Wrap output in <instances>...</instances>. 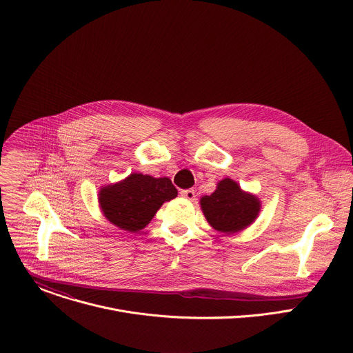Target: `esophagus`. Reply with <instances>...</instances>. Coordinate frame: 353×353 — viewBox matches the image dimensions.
Returning <instances> with one entry per match:
<instances>
[{
	"mask_svg": "<svg viewBox=\"0 0 353 353\" xmlns=\"http://www.w3.org/2000/svg\"><path fill=\"white\" fill-rule=\"evenodd\" d=\"M181 196H184L185 199L188 201H192L195 198V191L192 188H188V190H181Z\"/></svg>",
	"mask_w": 353,
	"mask_h": 353,
	"instance_id": "1",
	"label": "esophagus"
}]
</instances>
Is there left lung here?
<instances>
[{"label":"left lung","mask_w":353,"mask_h":353,"mask_svg":"<svg viewBox=\"0 0 353 353\" xmlns=\"http://www.w3.org/2000/svg\"><path fill=\"white\" fill-rule=\"evenodd\" d=\"M208 223L218 232L232 234L253 223L260 214V199L245 192L232 179L218 183L211 195H204L199 201Z\"/></svg>","instance_id":"left-lung-1"}]
</instances>
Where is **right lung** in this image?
<instances>
[{
    "mask_svg": "<svg viewBox=\"0 0 353 353\" xmlns=\"http://www.w3.org/2000/svg\"><path fill=\"white\" fill-rule=\"evenodd\" d=\"M177 196L170 179L131 173L123 181L99 191V205L114 226L138 232L143 229L166 201Z\"/></svg>",
    "mask_w": 353,
    "mask_h": 353,
    "instance_id": "right-lung-1",
    "label": "right lung"
}]
</instances>
